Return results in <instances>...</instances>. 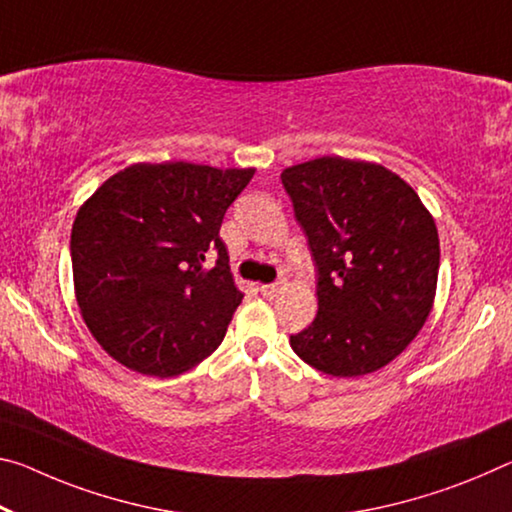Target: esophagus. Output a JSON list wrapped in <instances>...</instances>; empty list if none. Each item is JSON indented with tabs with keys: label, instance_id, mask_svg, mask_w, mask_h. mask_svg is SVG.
Masks as SVG:
<instances>
[{
	"label": "esophagus",
	"instance_id": "esophagus-1",
	"mask_svg": "<svg viewBox=\"0 0 512 512\" xmlns=\"http://www.w3.org/2000/svg\"><path fill=\"white\" fill-rule=\"evenodd\" d=\"M259 291H262L266 298H275L282 291V282H273V285H262V287H259Z\"/></svg>",
	"mask_w": 512,
	"mask_h": 512
}]
</instances>
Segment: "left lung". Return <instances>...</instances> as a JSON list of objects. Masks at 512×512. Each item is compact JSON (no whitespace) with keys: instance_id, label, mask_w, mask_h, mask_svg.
Masks as SVG:
<instances>
[{"instance_id":"left-lung-1","label":"left lung","mask_w":512,"mask_h":512,"mask_svg":"<svg viewBox=\"0 0 512 512\" xmlns=\"http://www.w3.org/2000/svg\"><path fill=\"white\" fill-rule=\"evenodd\" d=\"M280 177L319 269V312L291 348L335 378L383 369L433 310L435 218L408 182L373 161L319 157Z\"/></svg>"}]
</instances>
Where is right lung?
<instances>
[{
	"label": "right lung",
	"mask_w": 512,
	"mask_h": 512,
	"mask_svg": "<svg viewBox=\"0 0 512 512\" xmlns=\"http://www.w3.org/2000/svg\"><path fill=\"white\" fill-rule=\"evenodd\" d=\"M253 175L189 161L132 164L79 207L70 234L75 296L113 360L173 378L221 346L243 294L218 230ZM212 247L219 259L205 270Z\"/></svg>",
	"instance_id": "add662e5"
}]
</instances>
